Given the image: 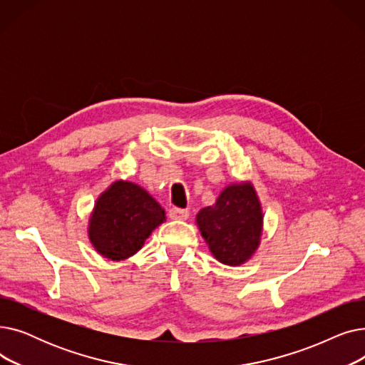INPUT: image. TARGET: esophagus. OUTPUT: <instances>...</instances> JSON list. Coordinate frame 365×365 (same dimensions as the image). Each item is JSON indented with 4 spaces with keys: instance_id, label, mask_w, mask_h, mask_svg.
<instances>
[{
    "instance_id": "34e87169",
    "label": "esophagus",
    "mask_w": 365,
    "mask_h": 365,
    "mask_svg": "<svg viewBox=\"0 0 365 365\" xmlns=\"http://www.w3.org/2000/svg\"><path fill=\"white\" fill-rule=\"evenodd\" d=\"M168 216L173 220H186L189 217V210L179 208V207H173V208H170Z\"/></svg>"
}]
</instances>
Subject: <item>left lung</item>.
<instances>
[{"mask_svg": "<svg viewBox=\"0 0 365 365\" xmlns=\"http://www.w3.org/2000/svg\"><path fill=\"white\" fill-rule=\"evenodd\" d=\"M262 207L252 183L223 189L215 205L202 208L197 223L210 252L223 264L238 266L253 256L260 244Z\"/></svg>", "mask_w": 365, "mask_h": 365, "instance_id": "8db88e82", "label": "left lung"}]
</instances>
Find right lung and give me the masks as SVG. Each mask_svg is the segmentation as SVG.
Returning a JSON list of instances; mask_svg holds the SVG:
<instances>
[{"instance_id":"right-lung-1","label":"right lung","mask_w":365,"mask_h":365,"mask_svg":"<svg viewBox=\"0 0 365 365\" xmlns=\"http://www.w3.org/2000/svg\"><path fill=\"white\" fill-rule=\"evenodd\" d=\"M164 220L163 207L145 189L118 180L96 201L88 238L103 257L124 260L138 253Z\"/></svg>"}]
</instances>
